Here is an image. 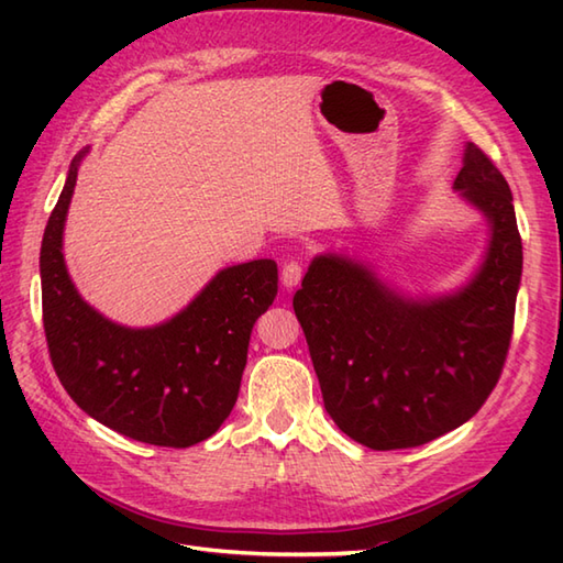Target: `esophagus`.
Listing matches in <instances>:
<instances>
[{"label":"esophagus","mask_w":563,"mask_h":563,"mask_svg":"<svg viewBox=\"0 0 563 563\" xmlns=\"http://www.w3.org/2000/svg\"><path fill=\"white\" fill-rule=\"evenodd\" d=\"M300 280H302V263H297V261L285 263L283 271H280L283 288L292 290V288H297V285H300Z\"/></svg>","instance_id":"34e87169"}]
</instances>
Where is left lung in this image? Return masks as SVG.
I'll use <instances>...</instances> for the list:
<instances>
[{
  "label": "left lung",
  "instance_id": "8db88e82",
  "mask_svg": "<svg viewBox=\"0 0 563 563\" xmlns=\"http://www.w3.org/2000/svg\"><path fill=\"white\" fill-rule=\"evenodd\" d=\"M454 190L488 224L479 268L457 290L413 297L363 261L319 254L292 297L327 413L369 450L416 448L460 428L506 363L522 275L512 194L474 142Z\"/></svg>",
  "mask_w": 563,
  "mask_h": 563
}]
</instances>
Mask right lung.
Instances as JSON below:
<instances>
[{
  "label": "right lung",
  "mask_w": 563,
  "mask_h": 563,
  "mask_svg": "<svg viewBox=\"0 0 563 563\" xmlns=\"http://www.w3.org/2000/svg\"><path fill=\"white\" fill-rule=\"evenodd\" d=\"M84 147L41 244L43 327L63 387L84 413L147 445L190 448L236 404L251 329L278 295V266L258 258L222 268L181 312L157 327H123L71 283L63 232Z\"/></svg>",
  "instance_id": "right-lung-1"
}]
</instances>
